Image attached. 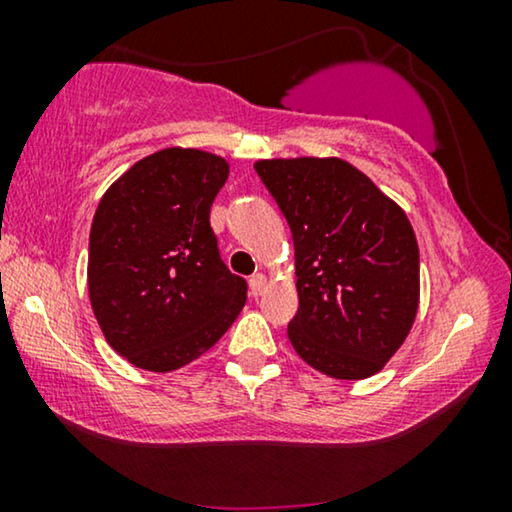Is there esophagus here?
Masks as SVG:
<instances>
[{"label":"esophagus","mask_w":512,"mask_h":512,"mask_svg":"<svg viewBox=\"0 0 512 512\" xmlns=\"http://www.w3.org/2000/svg\"><path fill=\"white\" fill-rule=\"evenodd\" d=\"M249 291H251V296H263V293L268 291V277L261 275V272L251 277L249 279Z\"/></svg>","instance_id":"esophagus-1"}]
</instances>
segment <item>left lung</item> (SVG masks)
<instances>
[{
    "label": "left lung",
    "mask_w": 512,
    "mask_h": 512,
    "mask_svg": "<svg viewBox=\"0 0 512 512\" xmlns=\"http://www.w3.org/2000/svg\"><path fill=\"white\" fill-rule=\"evenodd\" d=\"M254 167L293 235V349L335 380L380 373L419 307V249L408 216L342 158H270Z\"/></svg>",
    "instance_id": "8db88e82"
}]
</instances>
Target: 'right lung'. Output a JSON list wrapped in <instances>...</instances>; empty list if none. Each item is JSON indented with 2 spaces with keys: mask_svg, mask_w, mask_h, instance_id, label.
I'll list each match as a JSON object with an SVG mask.
<instances>
[{
  "mask_svg": "<svg viewBox=\"0 0 512 512\" xmlns=\"http://www.w3.org/2000/svg\"><path fill=\"white\" fill-rule=\"evenodd\" d=\"M226 158L156 151L102 195L90 226L88 296L114 352L170 373L214 347L247 303V282L223 265L209 209Z\"/></svg>",
  "mask_w": 512,
  "mask_h": 512,
  "instance_id": "obj_1",
  "label": "right lung"
}]
</instances>
